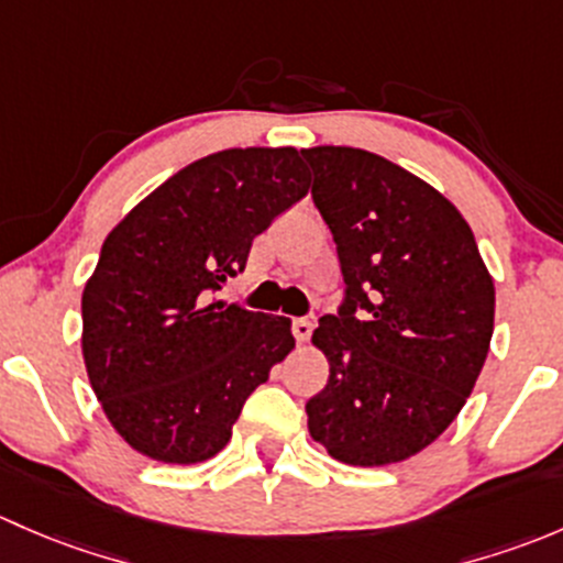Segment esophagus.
<instances>
[{"instance_id": "esophagus-1", "label": "esophagus", "mask_w": 563, "mask_h": 563, "mask_svg": "<svg viewBox=\"0 0 563 563\" xmlns=\"http://www.w3.org/2000/svg\"><path fill=\"white\" fill-rule=\"evenodd\" d=\"M311 330H314V322H311L309 317H295V320H292V333H295V339L303 341V344L311 339Z\"/></svg>"}]
</instances>
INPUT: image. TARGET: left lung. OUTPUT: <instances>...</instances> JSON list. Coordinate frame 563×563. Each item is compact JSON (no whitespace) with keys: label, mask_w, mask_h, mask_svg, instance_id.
Here are the masks:
<instances>
[{"label":"left lung","mask_w":563,"mask_h":563,"mask_svg":"<svg viewBox=\"0 0 563 563\" xmlns=\"http://www.w3.org/2000/svg\"><path fill=\"white\" fill-rule=\"evenodd\" d=\"M344 300L311 341L330 363L309 433L335 461L387 466L426 450L474 390L494 335V279L466 219L379 154L303 148Z\"/></svg>","instance_id":"1"}]
</instances>
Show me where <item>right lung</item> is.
I'll list each match as a JSON object with an SVG mask.
<instances>
[{"label":"right lung","instance_id":"add662e5","mask_svg":"<svg viewBox=\"0 0 563 563\" xmlns=\"http://www.w3.org/2000/svg\"><path fill=\"white\" fill-rule=\"evenodd\" d=\"M295 148H228L137 202L86 282L84 361L110 426L162 463L208 461L289 355L287 317L224 306L254 235L309 192Z\"/></svg>","mask_w":563,"mask_h":563}]
</instances>
